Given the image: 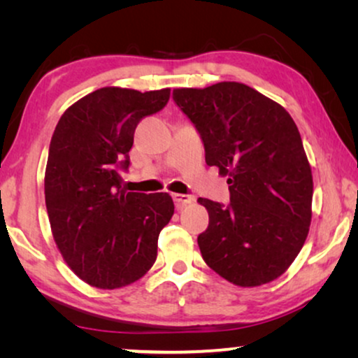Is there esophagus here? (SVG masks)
Returning <instances> with one entry per match:
<instances>
[{"instance_id":"34e87169","label":"esophagus","mask_w":358,"mask_h":358,"mask_svg":"<svg viewBox=\"0 0 358 358\" xmlns=\"http://www.w3.org/2000/svg\"><path fill=\"white\" fill-rule=\"evenodd\" d=\"M173 199L176 202V207L178 208H184L185 205L194 202V195H185V194H173Z\"/></svg>"}]
</instances>
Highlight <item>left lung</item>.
<instances>
[{"instance_id": "8db88e82", "label": "left lung", "mask_w": 358, "mask_h": 358, "mask_svg": "<svg viewBox=\"0 0 358 358\" xmlns=\"http://www.w3.org/2000/svg\"><path fill=\"white\" fill-rule=\"evenodd\" d=\"M199 131L205 161L228 176L229 203L199 199L208 228L203 261L239 287L280 277L301 251L311 223L313 176L295 122L280 104L241 83L173 91Z\"/></svg>"}]
</instances>
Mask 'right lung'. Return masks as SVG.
Masks as SVG:
<instances>
[{
  "label": "right lung",
  "instance_id": "right-lung-1",
  "mask_svg": "<svg viewBox=\"0 0 358 358\" xmlns=\"http://www.w3.org/2000/svg\"><path fill=\"white\" fill-rule=\"evenodd\" d=\"M169 90L101 87L75 102L53 131L45 205L53 238L71 271L97 288L138 280L158 256L174 213L168 192H125L122 173L138 122L169 101Z\"/></svg>",
  "mask_w": 358,
  "mask_h": 358
}]
</instances>
